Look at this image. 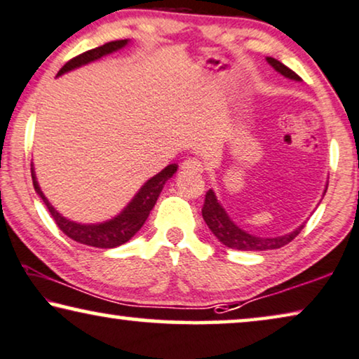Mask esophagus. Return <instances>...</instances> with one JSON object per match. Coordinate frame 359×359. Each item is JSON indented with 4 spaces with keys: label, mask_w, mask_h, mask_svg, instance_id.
I'll return each instance as SVG.
<instances>
[{
    "label": "esophagus",
    "mask_w": 359,
    "mask_h": 359,
    "mask_svg": "<svg viewBox=\"0 0 359 359\" xmlns=\"http://www.w3.org/2000/svg\"><path fill=\"white\" fill-rule=\"evenodd\" d=\"M182 169H184L185 172L191 174H201L205 170L203 164H201L198 159H185L184 163H182Z\"/></svg>",
    "instance_id": "obj_1"
}]
</instances>
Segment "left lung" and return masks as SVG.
I'll return each instance as SVG.
<instances>
[{
	"instance_id": "1",
	"label": "left lung",
	"mask_w": 359,
	"mask_h": 359,
	"mask_svg": "<svg viewBox=\"0 0 359 359\" xmlns=\"http://www.w3.org/2000/svg\"><path fill=\"white\" fill-rule=\"evenodd\" d=\"M266 63L270 65L271 68L275 69L276 73L283 74V76L292 81H301V78L297 76L294 72H291L290 68L285 67L278 60L266 57ZM329 185V184H327ZM327 189L324 190L325 195ZM201 215H203L205 223L208 224V228L211 232L216 236L221 244H224L229 249H236V250H271V249H280V247L286 245L287 242H291L294 237L299 234L301 229L304 228V223L301 226H297L294 231L287 232L285 236H276V237H260V236H254L249 234V232L239 228L234 221L231 219V216L228 215V211L224 210V206L219 203L218 196L213 191V189H210L206 191L205 196V205L201 208Z\"/></svg>"
}]
</instances>
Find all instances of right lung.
Here are the masks:
<instances>
[{
	"label": "right lung",
	"instance_id": "1",
	"mask_svg": "<svg viewBox=\"0 0 359 359\" xmlns=\"http://www.w3.org/2000/svg\"><path fill=\"white\" fill-rule=\"evenodd\" d=\"M128 43H130L128 39L115 40V42H109L102 45V47L89 50V52L69 60V62L60 69L57 78L62 76L65 73L73 72V69H78L93 62H97V60H100L102 57H107V55L118 52V50L127 47ZM177 169H179L177 164H169L168 168H164L161 172L153 175L149 180H146L144 184L141 185V189L136 191L133 198L128 201V205L125 206L118 215H115L114 218H110L107 221H102V223L88 224V223H78V221L65 218V216L60 213L52 203H50L47 196L43 195V191L40 189L37 182V175H35L34 163H32V168H30V170H32V182H34L35 194L43 200L45 206L48 208L50 215L53 216L55 223L58 224V228L62 229L68 237H72L73 241L79 242V244L99 247V249H114V247L122 245L125 242H128L131 237L141 229V226L144 224L146 219H148L151 210H153L156 201H158L165 182L177 172Z\"/></svg>",
	"mask_w": 359,
	"mask_h": 359
}]
</instances>
